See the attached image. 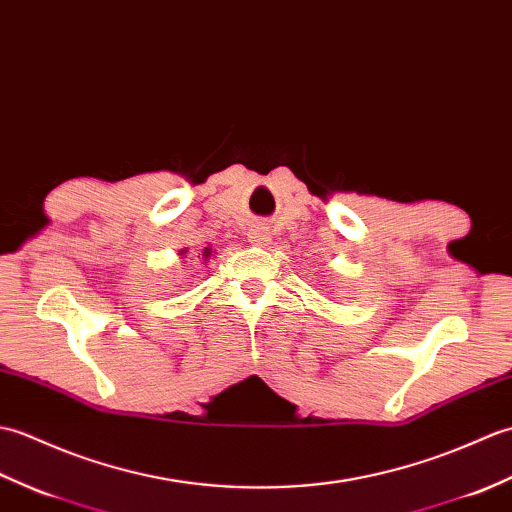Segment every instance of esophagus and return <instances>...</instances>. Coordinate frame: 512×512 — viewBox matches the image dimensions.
I'll use <instances>...</instances> for the list:
<instances>
[{"mask_svg":"<svg viewBox=\"0 0 512 512\" xmlns=\"http://www.w3.org/2000/svg\"><path fill=\"white\" fill-rule=\"evenodd\" d=\"M247 238H249V243H252V245L265 247V245L271 243V232H269L267 225L258 223V225H252V230L247 232Z\"/></svg>","mask_w":512,"mask_h":512,"instance_id":"esophagus-1","label":"esophagus"}]
</instances>
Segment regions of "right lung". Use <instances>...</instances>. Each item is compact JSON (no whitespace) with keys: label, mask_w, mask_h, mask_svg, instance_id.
Instances as JSON below:
<instances>
[{"label":"right lung","mask_w":512,"mask_h":512,"mask_svg":"<svg viewBox=\"0 0 512 512\" xmlns=\"http://www.w3.org/2000/svg\"><path fill=\"white\" fill-rule=\"evenodd\" d=\"M186 254H188V249H181V252H179V256L181 258H186ZM212 256V247H206V249H203V252H201V258L203 260H208Z\"/></svg>","instance_id":"1"}]
</instances>
